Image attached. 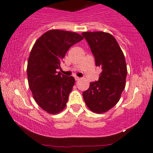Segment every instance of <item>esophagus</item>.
<instances>
[{
  "label": "esophagus",
  "instance_id": "1",
  "mask_svg": "<svg viewBox=\"0 0 153 153\" xmlns=\"http://www.w3.org/2000/svg\"><path fill=\"white\" fill-rule=\"evenodd\" d=\"M80 80V78H78V77H75V80L78 81V80Z\"/></svg>",
  "mask_w": 153,
  "mask_h": 153
}]
</instances>
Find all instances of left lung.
Returning a JSON list of instances; mask_svg holds the SVG:
<instances>
[{"mask_svg":"<svg viewBox=\"0 0 153 153\" xmlns=\"http://www.w3.org/2000/svg\"><path fill=\"white\" fill-rule=\"evenodd\" d=\"M95 59L101 68L99 80L90 82L83 92L86 105L94 113L102 114L114 107L121 98L126 85L127 67L124 55L116 39L108 32H84Z\"/></svg>","mask_w":153,"mask_h":153,"instance_id":"obj_1","label":"left lung"}]
</instances>
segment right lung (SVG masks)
Returning <instances> with one entry per match:
<instances>
[{"mask_svg": "<svg viewBox=\"0 0 153 153\" xmlns=\"http://www.w3.org/2000/svg\"><path fill=\"white\" fill-rule=\"evenodd\" d=\"M82 39L75 32L51 30L38 38L31 50L27 68L29 87L34 100L48 114H56L66 106L75 79L56 69L71 46Z\"/></svg>", "mask_w": 153, "mask_h": 153, "instance_id": "1", "label": "right lung"}]
</instances>
